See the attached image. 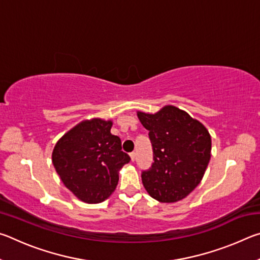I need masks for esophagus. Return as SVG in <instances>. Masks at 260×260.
<instances>
[{"label": "esophagus", "instance_id": "obj_1", "mask_svg": "<svg viewBox=\"0 0 260 260\" xmlns=\"http://www.w3.org/2000/svg\"><path fill=\"white\" fill-rule=\"evenodd\" d=\"M129 157H131V160L134 161L135 160V152H131L129 153Z\"/></svg>", "mask_w": 260, "mask_h": 260}]
</instances>
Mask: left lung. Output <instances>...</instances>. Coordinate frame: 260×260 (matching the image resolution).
<instances>
[{"label": "left lung", "mask_w": 260, "mask_h": 260, "mask_svg": "<svg viewBox=\"0 0 260 260\" xmlns=\"http://www.w3.org/2000/svg\"><path fill=\"white\" fill-rule=\"evenodd\" d=\"M153 148L151 169L142 183L152 199L174 203L187 197L204 177L211 158V135L200 120L174 105L156 113L138 111Z\"/></svg>", "instance_id": "obj_1"}]
</instances>
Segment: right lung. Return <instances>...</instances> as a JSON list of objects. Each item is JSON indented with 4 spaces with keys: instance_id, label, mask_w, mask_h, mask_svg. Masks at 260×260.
Segmentation results:
<instances>
[{
    "instance_id": "right-lung-1",
    "label": "right lung",
    "mask_w": 260,
    "mask_h": 260,
    "mask_svg": "<svg viewBox=\"0 0 260 260\" xmlns=\"http://www.w3.org/2000/svg\"><path fill=\"white\" fill-rule=\"evenodd\" d=\"M111 127V120L101 118L82 120L61 136L52 150V164L64 186L88 204L110 197L119 171L131 160Z\"/></svg>"
}]
</instances>
